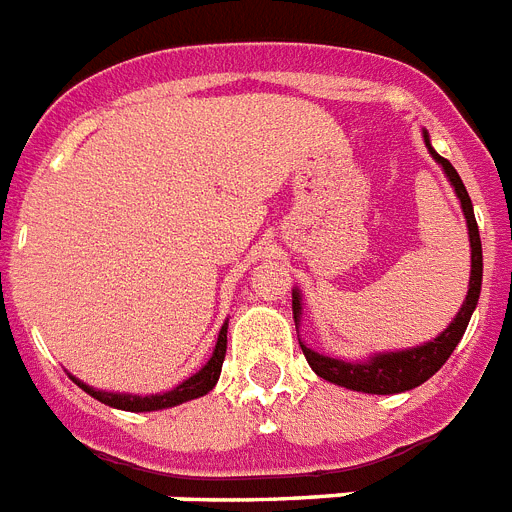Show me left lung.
I'll use <instances>...</instances> for the list:
<instances>
[{"mask_svg":"<svg viewBox=\"0 0 512 512\" xmlns=\"http://www.w3.org/2000/svg\"><path fill=\"white\" fill-rule=\"evenodd\" d=\"M424 143H427L432 158L442 166V171L448 174L455 195H458V200H461L463 216H466L468 242H471V278H468L466 302L461 304L458 315L453 317V322H450L448 328L442 330L435 341L422 343V346H416V349L375 354V356H369V359H364V362H343V359H333V356L317 354V351L307 349V346L299 341L302 343V351L304 356H307L309 367L315 369V375H320L322 380L336 382V385H341V388L356 390V393L393 395L427 382L429 377L435 375L437 369L442 367V364L448 362V356L453 354V349L458 346L463 333H466L468 320H471V315H474L479 294H482V268H484L482 239H479V226H476L471 197H468L458 171L453 169V163H450L448 158H442L440 153H435V148L429 145L427 130H424ZM291 309H294V322L299 325V317H302V296H299V289H294V294H291Z\"/></svg>","mask_w":512,"mask_h":512,"instance_id":"1","label":"left lung"}]
</instances>
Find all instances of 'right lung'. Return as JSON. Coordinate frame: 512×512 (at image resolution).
<instances>
[{
    "label": "right lung",
    "instance_id": "add662e5",
    "mask_svg": "<svg viewBox=\"0 0 512 512\" xmlns=\"http://www.w3.org/2000/svg\"><path fill=\"white\" fill-rule=\"evenodd\" d=\"M226 330H229V322H223L221 333H218L216 349H213V356L208 359L200 372H195L192 377L182 382V385H176L174 390H166V393H156V395H127V393H106V390H96L80 382L77 377H72L75 385L85 390L88 395H93L96 401L106 403L111 409H122V411H161V409H171V406H179L184 401H192V398H200V395L210 393V390L216 388L218 377H221V367H223V356H226Z\"/></svg>",
    "mask_w": 512,
    "mask_h": 512
}]
</instances>
